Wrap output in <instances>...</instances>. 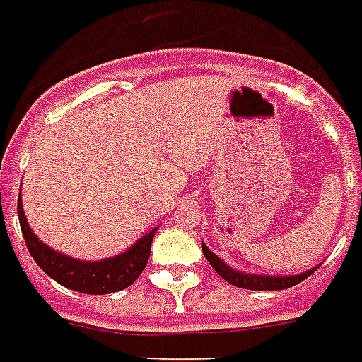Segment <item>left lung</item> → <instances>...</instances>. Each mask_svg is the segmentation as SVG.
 I'll return each mask as SVG.
<instances>
[{"instance_id": "obj_1", "label": "left lung", "mask_w": 362, "mask_h": 362, "mask_svg": "<svg viewBox=\"0 0 362 362\" xmlns=\"http://www.w3.org/2000/svg\"><path fill=\"white\" fill-rule=\"evenodd\" d=\"M202 249L205 258L209 260V264L214 267L216 273L219 276L227 280L228 284H233L236 287H242V289H252V291H276V289H287V287L296 286L298 282L305 280V278L313 274L315 271L319 269V265H315L311 269L304 271L300 274H284V276H273V274H256V273H242V271L234 269L230 265L225 264L218 255L209 249L205 243L202 242Z\"/></svg>"}]
</instances>
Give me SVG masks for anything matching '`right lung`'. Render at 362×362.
I'll return each instance as SVG.
<instances>
[{"label": "right lung", "instance_id": "add662e5", "mask_svg": "<svg viewBox=\"0 0 362 362\" xmlns=\"http://www.w3.org/2000/svg\"><path fill=\"white\" fill-rule=\"evenodd\" d=\"M18 218H20V227L25 238L27 249L34 262L40 265V269L49 274L52 280H57L60 286L86 295H107L132 286L146 267L151 240L157 233V228H151L150 233L139 238L124 252L104 260L89 262L62 255L60 251H54L38 240L27 223L21 194L18 196Z\"/></svg>", "mask_w": 362, "mask_h": 362}]
</instances>
